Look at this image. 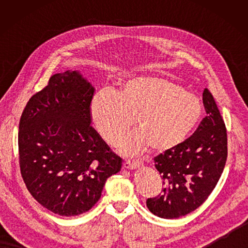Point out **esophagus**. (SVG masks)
Here are the masks:
<instances>
[{"mask_svg": "<svg viewBox=\"0 0 248 248\" xmlns=\"http://www.w3.org/2000/svg\"><path fill=\"white\" fill-rule=\"evenodd\" d=\"M140 166H141V162L139 160L124 162V168H127V170H135V168H139Z\"/></svg>", "mask_w": 248, "mask_h": 248, "instance_id": "esophagus-1", "label": "esophagus"}]
</instances>
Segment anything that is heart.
<instances>
[{"mask_svg": "<svg viewBox=\"0 0 248 248\" xmlns=\"http://www.w3.org/2000/svg\"><path fill=\"white\" fill-rule=\"evenodd\" d=\"M202 113L199 98L164 78L143 76L124 80L117 91L105 88L93 97L89 114L100 136L115 144L132 124V132L118 141L127 155L152 147L155 152L177 148L186 140Z\"/></svg>", "mask_w": 248, "mask_h": 248, "instance_id": "heart-1", "label": "heart"}]
</instances>
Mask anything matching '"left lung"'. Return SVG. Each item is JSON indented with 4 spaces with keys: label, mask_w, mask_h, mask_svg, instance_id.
Returning <instances> with one entry per match:
<instances>
[{
    "label": "left lung",
    "mask_w": 248,
    "mask_h": 248,
    "mask_svg": "<svg viewBox=\"0 0 248 248\" xmlns=\"http://www.w3.org/2000/svg\"><path fill=\"white\" fill-rule=\"evenodd\" d=\"M207 116L194 134L177 148L155 157L163 179L162 194L147 199L149 211L162 218H178L202 205L217 186L227 160V132L212 93L205 88Z\"/></svg>",
    "instance_id": "obj_1"
}]
</instances>
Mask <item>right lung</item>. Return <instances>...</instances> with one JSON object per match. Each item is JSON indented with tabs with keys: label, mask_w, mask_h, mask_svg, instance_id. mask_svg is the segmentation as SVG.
<instances>
[{
	"label": "right lung",
	"mask_w": 248,
	"mask_h": 248,
	"mask_svg": "<svg viewBox=\"0 0 248 248\" xmlns=\"http://www.w3.org/2000/svg\"><path fill=\"white\" fill-rule=\"evenodd\" d=\"M94 88L78 71L52 76L31 97L19 123L20 170L37 202L62 217L91 210L108 177L121 170L91 124Z\"/></svg>",
	"instance_id": "right-lung-1"
}]
</instances>
